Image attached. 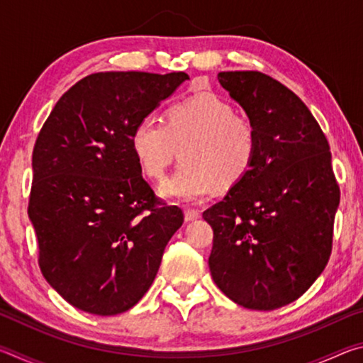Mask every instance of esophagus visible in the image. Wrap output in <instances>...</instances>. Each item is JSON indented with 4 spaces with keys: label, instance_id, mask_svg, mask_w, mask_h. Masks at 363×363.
<instances>
[{
    "label": "esophagus",
    "instance_id": "esophagus-1",
    "mask_svg": "<svg viewBox=\"0 0 363 363\" xmlns=\"http://www.w3.org/2000/svg\"><path fill=\"white\" fill-rule=\"evenodd\" d=\"M184 214H186V220H195L200 218V211L194 210V208H187V210L184 211Z\"/></svg>",
    "mask_w": 363,
    "mask_h": 363
}]
</instances>
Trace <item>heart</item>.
Wrapping results in <instances>:
<instances>
[{"instance_id": "b5f03b06", "label": "heart", "mask_w": 363, "mask_h": 363, "mask_svg": "<svg viewBox=\"0 0 363 363\" xmlns=\"http://www.w3.org/2000/svg\"><path fill=\"white\" fill-rule=\"evenodd\" d=\"M257 144L255 121L214 93L174 104L164 123L144 116L131 134L134 157L152 179H162L181 150L179 168L160 186L164 199L181 201L237 186L253 168Z\"/></svg>"}]
</instances>
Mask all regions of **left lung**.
Listing matches in <instances>:
<instances>
[{
  "label": "left lung",
  "instance_id": "left-lung-1",
  "mask_svg": "<svg viewBox=\"0 0 363 363\" xmlns=\"http://www.w3.org/2000/svg\"><path fill=\"white\" fill-rule=\"evenodd\" d=\"M218 82L255 121L259 144L250 173L203 213L213 227L208 264L233 303L274 311L327 266L340 186L328 140L293 91L253 70L220 72Z\"/></svg>",
  "mask_w": 363,
  "mask_h": 363
}]
</instances>
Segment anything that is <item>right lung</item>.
<instances>
[{
  "mask_svg": "<svg viewBox=\"0 0 363 363\" xmlns=\"http://www.w3.org/2000/svg\"><path fill=\"white\" fill-rule=\"evenodd\" d=\"M189 79L184 72H99L60 97L36 138L28 218L43 277L96 315L131 309L184 223L131 149L134 126Z\"/></svg>",
  "mask_w": 363,
  "mask_h": 363,
  "instance_id": "1",
  "label": "right lung"
}]
</instances>
